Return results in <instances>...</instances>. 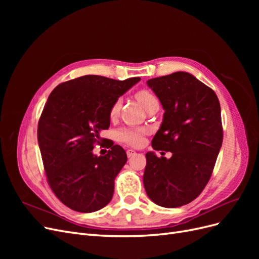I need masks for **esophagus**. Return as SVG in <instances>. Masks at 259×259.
<instances>
[{"label": "esophagus", "mask_w": 259, "mask_h": 259, "mask_svg": "<svg viewBox=\"0 0 259 259\" xmlns=\"http://www.w3.org/2000/svg\"><path fill=\"white\" fill-rule=\"evenodd\" d=\"M126 153H127L128 158H132V156H134L136 154V151L133 150V149H128V150L126 151Z\"/></svg>", "instance_id": "obj_1"}]
</instances>
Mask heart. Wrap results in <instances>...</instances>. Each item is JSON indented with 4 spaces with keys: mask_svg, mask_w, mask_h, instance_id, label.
<instances>
[{
    "mask_svg": "<svg viewBox=\"0 0 259 259\" xmlns=\"http://www.w3.org/2000/svg\"><path fill=\"white\" fill-rule=\"evenodd\" d=\"M138 103L143 106L146 111H148L151 107L159 105V100L154 96V94L148 90H140L135 95ZM122 105L121 98H117L111 106L110 109V117L114 119L119 115L120 109ZM146 134L145 130H132V128H123L117 132V139L122 143L127 144L133 147H139L144 143V136Z\"/></svg>",
    "mask_w": 259,
    "mask_h": 259,
    "instance_id": "obj_1",
    "label": "heart"
}]
</instances>
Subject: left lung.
<instances>
[{
  "label": "left lung",
  "instance_id": "1",
  "mask_svg": "<svg viewBox=\"0 0 259 259\" xmlns=\"http://www.w3.org/2000/svg\"><path fill=\"white\" fill-rule=\"evenodd\" d=\"M163 109V122L147 152L144 186L155 204L174 208L188 204L207 185L223 144L221 105L215 92L188 72L148 80Z\"/></svg>",
  "mask_w": 259,
  "mask_h": 259
}]
</instances>
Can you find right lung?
Listing matches in <instances>:
<instances>
[{
	"mask_svg": "<svg viewBox=\"0 0 259 259\" xmlns=\"http://www.w3.org/2000/svg\"><path fill=\"white\" fill-rule=\"evenodd\" d=\"M139 80L83 75L59 84L49 96L37 142L51 189L69 208L92 213L111 201L126 152L112 140H107L110 150L105 155H95L93 149L104 142L99 132L110 126L112 104Z\"/></svg>",
	"mask_w": 259,
	"mask_h": 259,
	"instance_id": "1",
	"label": "right lung"
}]
</instances>
